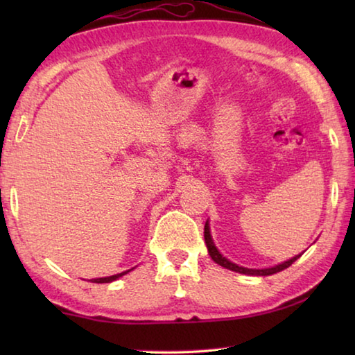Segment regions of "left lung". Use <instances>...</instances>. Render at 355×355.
<instances>
[{"mask_svg": "<svg viewBox=\"0 0 355 355\" xmlns=\"http://www.w3.org/2000/svg\"><path fill=\"white\" fill-rule=\"evenodd\" d=\"M203 236H205V243H207L208 254H209V257L213 258L214 263L220 264V266L225 268V269H230V271H235V272H239V274H245V275H272V274H277V272H280V271H284V269L290 268L291 264H293L294 261H296L300 255H302V254H299V255H296V257L290 258V260L275 264V266H271V268H261V269L244 268V266H239V264H236V263L230 261V260H228V258H225V257L222 255L220 252L218 250V248H216V244H214L213 238H211V232H209L208 220H207V224H205V228H203Z\"/></svg>", "mask_w": 355, "mask_h": 355, "instance_id": "1", "label": "left lung"}]
</instances>
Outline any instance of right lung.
<instances>
[{"instance_id":"add662e5","label":"right lung","mask_w":355,"mask_h":355,"mask_svg":"<svg viewBox=\"0 0 355 355\" xmlns=\"http://www.w3.org/2000/svg\"><path fill=\"white\" fill-rule=\"evenodd\" d=\"M131 269H135V268H131ZM131 269H128V271H123V272H120V274H114V275H110V277H100V279H91V282L92 284H111V282H114V280H117L119 277H122V275H125V274H128Z\"/></svg>"}]
</instances>
